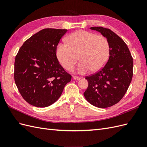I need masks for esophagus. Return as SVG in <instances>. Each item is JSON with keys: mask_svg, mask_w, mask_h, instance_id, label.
Here are the masks:
<instances>
[{"mask_svg": "<svg viewBox=\"0 0 147 147\" xmlns=\"http://www.w3.org/2000/svg\"><path fill=\"white\" fill-rule=\"evenodd\" d=\"M73 78L75 80H80L81 79L80 77H75V76H73Z\"/></svg>", "mask_w": 147, "mask_h": 147, "instance_id": "34e87169", "label": "esophagus"}]
</instances>
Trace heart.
<instances>
[{
    "label": "heart",
    "instance_id": "1",
    "mask_svg": "<svg viewBox=\"0 0 147 147\" xmlns=\"http://www.w3.org/2000/svg\"><path fill=\"white\" fill-rule=\"evenodd\" d=\"M67 43H60L56 55L59 63L67 70H72L78 61V74H84L91 70L97 72L107 63L110 48L106 37L80 30L69 35Z\"/></svg>",
    "mask_w": 147,
    "mask_h": 147
}]
</instances>
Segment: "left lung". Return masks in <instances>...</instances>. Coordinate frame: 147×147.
Returning <instances> with one entry per match:
<instances>
[{"mask_svg":"<svg viewBox=\"0 0 147 147\" xmlns=\"http://www.w3.org/2000/svg\"><path fill=\"white\" fill-rule=\"evenodd\" d=\"M90 29L107 38L110 51L104 67L86 77L88 86L83 94L92 105L107 108L117 104L126 92L133 75V59L125 42L113 31L102 27Z\"/></svg>","mask_w":147,"mask_h":147,"instance_id":"obj_1","label":"left lung"}]
</instances>
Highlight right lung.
<instances>
[{
	"instance_id": "obj_1",
	"label": "right lung",
	"mask_w": 147,
	"mask_h": 147,
	"mask_svg": "<svg viewBox=\"0 0 147 147\" xmlns=\"http://www.w3.org/2000/svg\"><path fill=\"white\" fill-rule=\"evenodd\" d=\"M67 29L40 30L20 48L15 61L14 78L23 99L30 105L46 107L58 99L72 76L56 57L57 46Z\"/></svg>"
}]
</instances>
